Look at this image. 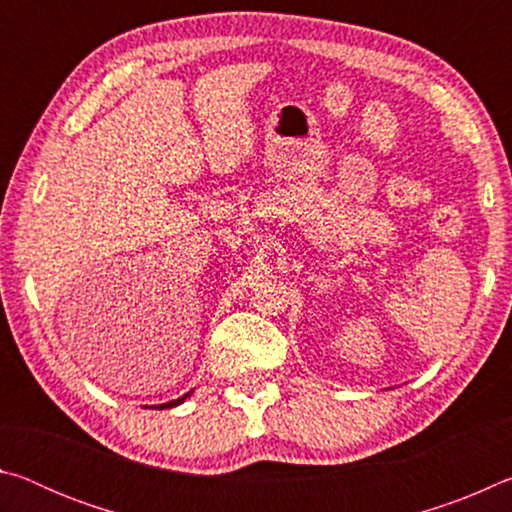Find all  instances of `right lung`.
Returning <instances> with one entry per match:
<instances>
[{"instance_id":"right-lung-1","label":"right lung","mask_w":512,"mask_h":512,"mask_svg":"<svg viewBox=\"0 0 512 512\" xmlns=\"http://www.w3.org/2000/svg\"><path fill=\"white\" fill-rule=\"evenodd\" d=\"M194 391H189V393H185L183 397H178V400H171V402H167V404H153L151 409H158V411H162V409H173V406H178V404H183L189 395H192Z\"/></svg>"}]
</instances>
